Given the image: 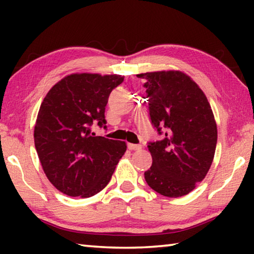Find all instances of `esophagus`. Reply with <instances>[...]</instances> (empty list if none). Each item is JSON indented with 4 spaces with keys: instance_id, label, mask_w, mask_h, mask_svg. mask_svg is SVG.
<instances>
[{
    "instance_id": "1",
    "label": "esophagus",
    "mask_w": 254,
    "mask_h": 254,
    "mask_svg": "<svg viewBox=\"0 0 254 254\" xmlns=\"http://www.w3.org/2000/svg\"><path fill=\"white\" fill-rule=\"evenodd\" d=\"M127 149L131 150V151H133V150H140V149H141V145H140V144L127 143Z\"/></svg>"
}]
</instances>
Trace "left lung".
I'll use <instances>...</instances> for the list:
<instances>
[{"label": "left lung", "mask_w": 254, "mask_h": 254, "mask_svg": "<svg viewBox=\"0 0 254 254\" xmlns=\"http://www.w3.org/2000/svg\"><path fill=\"white\" fill-rule=\"evenodd\" d=\"M143 78L150 121L161 140L148 149L152 166L145 182L167 197L187 195L208 173L217 142V127L203 91L182 71H154Z\"/></svg>", "instance_id": "8db88e82"}]
</instances>
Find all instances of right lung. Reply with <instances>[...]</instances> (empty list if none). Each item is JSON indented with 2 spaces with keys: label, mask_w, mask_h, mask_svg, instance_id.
<instances>
[{
  "label": "right lung",
  "mask_w": 254,
  "mask_h": 254,
  "mask_svg": "<svg viewBox=\"0 0 254 254\" xmlns=\"http://www.w3.org/2000/svg\"><path fill=\"white\" fill-rule=\"evenodd\" d=\"M124 77L72 74L58 81L41 103L34 145L54 186L71 197H91L110 183L127 150L126 142L95 136L106 128L105 106Z\"/></svg>",
  "instance_id": "1"
}]
</instances>
